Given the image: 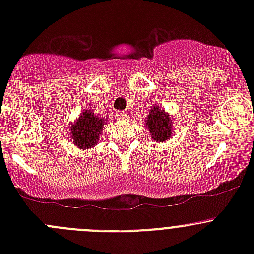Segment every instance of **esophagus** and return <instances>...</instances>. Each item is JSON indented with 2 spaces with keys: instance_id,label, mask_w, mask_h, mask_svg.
Segmentation results:
<instances>
[{
  "instance_id": "1",
  "label": "esophagus",
  "mask_w": 254,
  "mask_h": 254,
  "mask_svg": "<svg viewBox=\"0 0 254 254\" xmlns=\"http://www.w3.org/2000/svg\"><path fill=\"white\" fill-rule=\"evenodd\" d=\"M115 115H117V118L118 119H120V120H124V119H127V114L125 112H122V111H118V112H115Z\"/></svg>"
}]
</instances>
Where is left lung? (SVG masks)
<instances>
[{"instance_id": "8db88e82", "label": "left lung", "mask_w": 254, "mask_h": 254, "mask_svg": "<svg viewBox=\"0 0 254 254\" xmlns=\"http://www.w3.org/2000/svg\"><path fill=\"white\" fill-rule=\"evenodd\" d=\"M146 125L151 132V136L157 142H163L171 137V120L163 109H160L158 107L153 108L148 114Z\"/></svg>"}]
</instances>
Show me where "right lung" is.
<instances>
[{"mask_svg": "<svg viewBox=\"0 0 254 254\" xmlns=\"http://www.w3.org/2000/svg\"><path fill=\"white\" fill-rule=\"evenodd\" d=\"M106 119H101L94 113L84 111L79 115L78 120L72 125L71 135L72 140L79 148H91L98 141Z\"/></svg>", "mask_w": 254, "mask_h": 254, "instance_id": "add662e5", "label": "right lung"}]
</instances>
